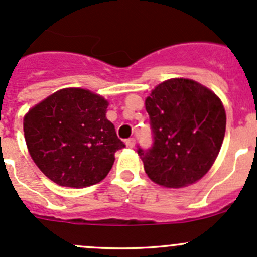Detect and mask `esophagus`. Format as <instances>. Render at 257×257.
I'll return each instance as SVG.
<instances>
[{
	"mask_svg": "<svg viewBox=\"0 0 257 257\" xmlns=\"http://www.w3.org/2000/svg\"><path fill=\"white\" fill-rule=\"evenodd\" d=\"M125 145H126V147L131 148V149H132V148H134V145H136V139H134V138L126 139V141H125Z\"/></svg>",
	"mask_w": 257,
	"mask_h": 257,
	"instance_id": "34e87169",
	"label": "esophagus"
}]
</instances>
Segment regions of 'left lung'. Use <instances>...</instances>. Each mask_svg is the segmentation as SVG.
<instances>
[{
	"label": "left lung",
	"instance_id": "8db88e82",
	"mask_svg": "<svg viewBox=\"0 0 257 257\" xmlns=\"http://www.w3.org/2000/svg\"><path fill=\"white\" fill-rule=\"evenodd\" d=\"M154 145L138 154L150 180L183 188L200 180L216 160L226 129L221 99L205 85L170 78L145 98Z\"/></svg>",
	"mask_w": 257,
	"mask_h": 257
}]
</instances>
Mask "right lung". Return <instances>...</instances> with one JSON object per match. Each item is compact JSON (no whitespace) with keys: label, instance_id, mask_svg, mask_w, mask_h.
<instances>
[{"label":"right lung","instance_id":"right-lung-1","mask_svg":"<svg viewBox=\"0 0 257 257\" xmlns=\"http://www.w3.org/2000/svg\"><path fill=\"white\" fill-rule=\"evenodd\" d=\"M108 100L83 88H63L33 105L23 118L28 153L53 183L85 188L108 175L125 145L107 119Z\"/></svg>","mask_w":257,"mask_h":257}]
</instances>
